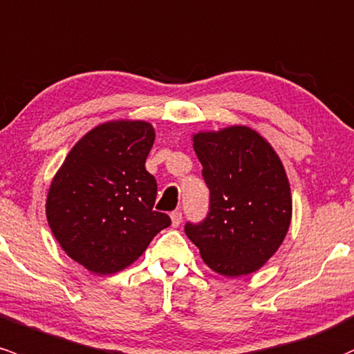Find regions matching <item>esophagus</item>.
Returning a JSON list of instances; mask_svg holds the SVG:
<instances>
[{"instance_id": "esophagus-1", "label": "esophagus", "mask_w": 354, "mask_h": 354, "mask_svg": "<svg viewBox=\"0 0 354 354\" xmlns=\"http://www.w3.org/2000/svg\"><path fill=\"white\" fill-rule=\"evenodd\" d=\"M181 220H183V213H181L180 209L171 212V223H173V227H178V225L181 223Z\"/></svg>"}]
</instances>
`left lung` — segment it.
<instances>
[{
  "label": "left lung",
  "instance_id": "8db88e82",
  "mask_svg": "<svg viewBox=\"0 0 354 354\" xmlns=\"http://www.w3.org/2000/svg\"><path fill=\"white\" fill-rule=\"evenodd\" d=\"M193 147L209 189L208 215L185 225L212 270L239 277L259 270L284 242L292 216L289 180L259 133L232 126L198 133Z\"/></svg>",
  "mask_w": 354,
  "mask_h": 354
}]
</instances>
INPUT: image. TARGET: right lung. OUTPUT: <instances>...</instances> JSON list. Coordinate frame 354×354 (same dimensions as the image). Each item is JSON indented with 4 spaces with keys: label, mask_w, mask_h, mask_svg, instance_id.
<instances>
[{
    "label": "right lung",
    "mask_w": 354,
    "mask_h": 354,
    "mask_svg": "<svg viewBox=\"0 0 354 354\" xmlns=\"http://www.w3.org/2000/svg\"><path fill=\"white\" fill-rule=\"evenodd\" d=\"M153 142L145 120L100 124L70 149L50 185V228L68 257L94 274L126 269L171 225L153 209L158 183L145 166Z\"/></svg>",
    "instance_id": "add662e5"
}]
</instances>
